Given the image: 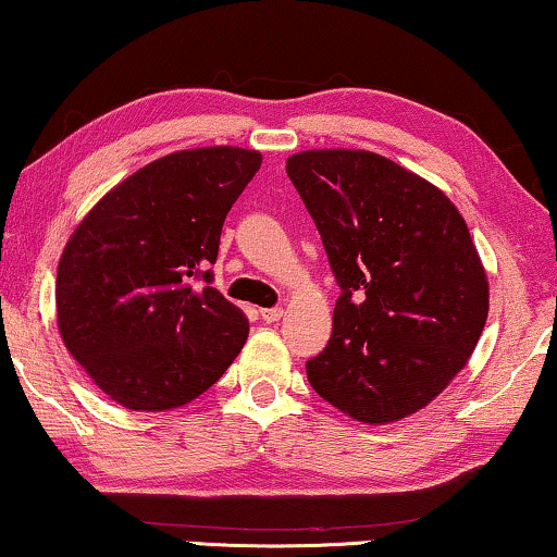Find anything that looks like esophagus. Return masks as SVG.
<instances>
[{"mask_svg": "<svg viewBox=\"0 0 557 557\" xmlns=\"http://www.w3.org/2000/svg\"><path fill=\"white\" fill-rule=\"evenodd\" d=\"M282 314H285L282 307H268V310H260V318L264 322H277V320H282Z\"/></svg>", "mask_w": 557, "mask_h": 557, "instance_id": "esophagus-1", "label": "esophagus"}]
</instances>
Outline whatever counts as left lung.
<instances>
[{
    "label": "left lung",
    "mask_w": 557,
    "mask_h": 557,
    "mask_svg": "<svg viewBox=\"0 0 557 557\" xmlns=\"http://www.w3.org/2000/svg\"><path fill=\"white\" fill-rule=\"evenodd\" d=\"M287 174L343 289L307 380L358 422L408 418L483 335L491 287L468 225L433 182L368 149H305Z\"/></svg>",
    "instance_id": "8db88e82"
}]
</instances>
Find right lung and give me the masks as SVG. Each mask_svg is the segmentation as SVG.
I'll return each mask as SVG.
<instances>
[{"label":"right lung","mask_w":557,"mask_h":557,"mask_svg":"<svg viewBox=\"0 0 557 557\" xmlns=\"http://www.w3.org/2000/svg\"><path fill=\"white\" fill-rule=\"evenodd\" d=\"M260 164L257 149L227 145L164 154L112 187L66 239L57 325L72 358L122 408H182L243 350L250 322L210 287L207 264Z\"/></svg>","instance_id":"obj_1"}]
</instances>
